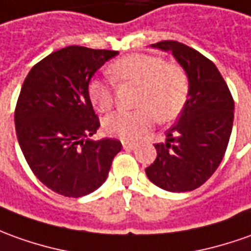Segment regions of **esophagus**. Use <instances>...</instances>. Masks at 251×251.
<instances>
[{
  "instance_id": "1",
  "label": "esophagus",
  "mask_w": 251,
  "mask_h": 251,
  "mask_svg": "<svg viewBox=\"0 0 251 251\" xmlns=\"http://www.w3.org/2000/svg\"><path fill=\"white\" fill-rule=\"evenodd\" d=\"M122 147L126 151H132V150H136L137 148V144H133V143H127V141H124L122 143Z\"/></svg>"
}]
</instances>
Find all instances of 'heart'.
Returning <instances> with one entry per match:
<instances>
[{"mask_svg": "<svg viewBox=\"0 0 251 251\" xmlns=\"http://www.w3.org/2000/svg\"><path fill=\"white\" fill-rule=\"evenodd\" d=\"M108 73L119 83L137 85L134 111H117L105 117L103 129L112 137L132 141L140 139L159 122L177 118L190 93V81L184 68L176 63H165L152 54L133 53L119 57L108 66ZM88 96L100 112L108 111L114 104L112 83L104 78H92Z\"/></svg>", "mask_w": 251, "mask_h": 251, "instance_id": "1", "label": "heart"}]
</instances>
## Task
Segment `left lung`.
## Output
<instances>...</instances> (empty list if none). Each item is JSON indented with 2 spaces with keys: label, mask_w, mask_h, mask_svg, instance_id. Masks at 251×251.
Segmentation results:
<instances>
[{
  "label": "left lung",
  "mask_w": 251,
  "mask_h": 251,
  "mask_svg": "<svg viewBox=\"0 0 251 251\" xmlns=\"http://www.w3.org/2000/svg\"><path fill=\"white\" fill-rule=\"evenodd\" d=\"M172 52L190 81L185 107L166 141L155 144L156 159L146 169L150 181L170 192L197 190L224 158L233 124V99L214 63L177 41L152 45Z\"/></svg>",
  "instance_id": "8db88e82"
}]
</instances>
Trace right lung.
Segmentation results:
<instances>
[{"mask_svg": "<svg viewBox=\"0 0 251 251\" xmlns=\"http://www.w3.org/2000/svg\"><path fill=\"white\" fill-rule=\"evenodd\" d=\"M117 50L63 48L37 63L25 76L16 110V136L41 183L68 198L85 197L105 181L115 139L90 140L100 126L88 82Z\"/></svg>", "mask_w": 251, "mask_h": 251, "instance_id": "1", "label": "right lung"}]
</instances>
